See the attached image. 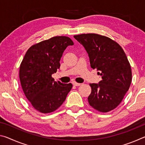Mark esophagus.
I'll return each mask as SVG.
<instances>
[{
    "mask_svg": "<svg viewBox=\"0 0 145 145\" xmlns=\"http://www.w3.org/2000/svg\"><path fill=\"white\" fill-rule=\"evenodd\" d=\"M72 84L73 86H80V84H80V83H77L75 81H73Z\"/></svg>",
    "mask_w": 145,
    "mask_h": 145,
    "instance_id": "esophagus-1",
    "label": "esophagus"
}]
</instances>
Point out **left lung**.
Instances as JSON below:
<instances>
[{
    "mask_svg": "<svg viewBox=\"0 0 145 145\" xmlns=\"http://www.w3.org/2000/svg\"><path fill=\"white\" fill-rule=\"evenodd\" d=\"M74 38L87 51L91 67L102 76L99 84H89V105L102 112L112 111L121 103L132 82L131 67L125 53L118 43L107 36L89 33Z\"/></svg>",
    "mask_w": 145,
    "mask_h": 145,
    "instance_id": "1",
    "label": "left lung"
}]
</instances>
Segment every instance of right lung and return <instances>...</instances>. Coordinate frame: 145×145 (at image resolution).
Masks as SVG:
<instances>
[{"mask_svg": "<svg viewBox=\"0 0 145 145\" xmlns=\"http://www.w3.org/2000/svg\"><path fill=\"white\" fill-rule=\"evenodd\" d=\"M67 36H54L32 45L20 66L23 91L33 107L41 113H50L65 102L72 84L56 82L52 75L60 67L66 48L73 45Z\"/></svg>", "mask_w": 145, "mask_h": 145, "instance_id": "obj_1", "label": "right lung"}]
</instances>
